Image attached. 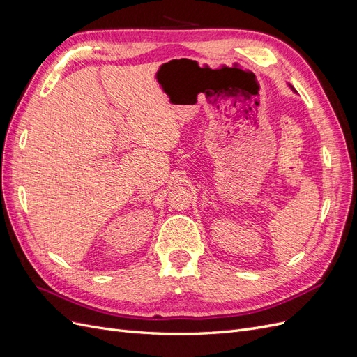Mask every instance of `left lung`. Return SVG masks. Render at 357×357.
Returning a JSON list of instances; mask_svg holds the SVG:
<instances>
[{
  "label": "left lung",
  "mask_w": 357,
  "mask_h": 357,
  "mask_svg": "<svg viewBox=\"0 0 357 357\" xmlns=\"http://www.w3.org/2000/svg\"><path fill=\"white\" fill-rule=\"evenodd\" d=\"M289 86H290V84H289ZM290 88H291V86H290ZM291 89H294V88H291ZM294 91H295V89H294Z\"/></svg>",
  "instance_id": "obj_1"
}]
</instances>
